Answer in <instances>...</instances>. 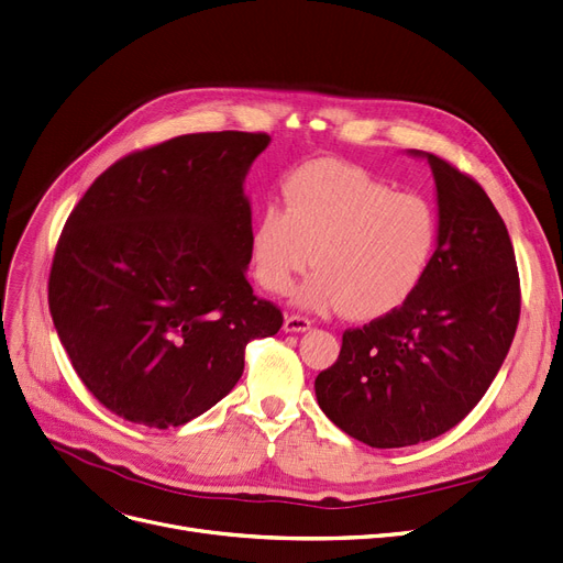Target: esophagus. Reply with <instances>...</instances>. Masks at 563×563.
Returning <instances> with one entry per match:
<instances>
[{"label":"esophagus","instance_id":"obj_1","mask_svg":"<svg viewBox=\"0 0 563 563\" xmlns=\"http://www.w3.org/2000/svg\"><path fill=\"white\" fill-rule=\"evenodd\" d=\"M310 329V320L301 314H287L285 322H283V331L285 333H303Z\"/></svg>","mask_w":563,"mask_h":563}]
</instances>
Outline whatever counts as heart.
Returning a JSON list of instances; mask_svg holds the SVG:
<instances>
[{
    "label": "heart",
    "mask_w": 563,
    "mask_h": 563,
    "mask_svg": "<svg viewBox=\"0 0 563 563\" xmlns=\"http://www.w3.org/2000/svg\"><path fill=\"white\" fill-rule=\"evenodd\" d=\"M268 205L251 234L257 283L285 295L310 264L299 289L303 308L335 306L350 320H373L402 306L432 262L439 228L432 207L394 192L356 165L312 161Z\"/></svg>",
    "instance_id": "obj_1"
}]
</instances>
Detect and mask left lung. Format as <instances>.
Instances as JSON below:
<instances>
[{
  "instance_id": "left-lung-1",
  "label": "left lung",
  "mask_w": 563,
  "mask_h": 563,
  "mask_svg": "<svg viewBox=\"0 0 563 563\" xmlns=\"http://www.w3.org/2000/svg\"><path fill=\"white\" fill-rule=\"evenodd\" d=\"M439 239L413 295L342 333L338 361L317 375L322 411L373 449L428 442L457 426L497 377L520 320L516 253L485 190L428 152Z\"/></svg>"
}]
</instances>
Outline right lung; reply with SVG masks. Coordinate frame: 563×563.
<instances>
[{"label":"right lung","instance_id":"obj_1","mask_svg":"<svg viewBox=\"0 0 563 563\" xmlns=\"http://www.w3.org/2000/svg\"><path fill=\"white\" fill-rule=\"evenodd\" d=\"M266 133H192L117 161L70 211L47 301L91 396L117 417L177 428L236 386L280 310L253 295L243 181Z\"/></svg>","mask_w":563,"mask_h":563}]
</instances>
